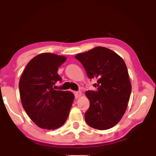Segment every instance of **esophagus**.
I'll return each instance as SVG.
<instances>
[{"mask_svg": "<svg viewBox=\"0 0 156 156\" xmlns=\"http://www.w3.org/2000/svg\"><path fill=\"white\" fill-rule=\"evenodd\" d=\"M74 94H75V96H76V98H79V97L81 96L82 92H80V91H78V92H75Z\"/></svg>", "mask_w": 156, "mask_h": 156, "instance_id": "1", "label": "esophagus"}]
</instances>
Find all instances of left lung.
<instances>
[{
	"label": "left lung",
	"instance_id": "left-lung-1",
	"mask_svg": "<svg viewBox=\"0 0 156 156\" xmlns=\"http://www.w3.org/2000/svg\"><path fill=\"white\" fill-rule=\"evenodd\" d=\"M90 79L97 80L96 91H87L90 105L85 113L87 125L107 130L117 125L124 115L131 93L128 69L122 58L112 50L96 47L76 55Z\"/></svg>",
	"mask_w": 156,
	"mask_h": 156
}]
</instances>
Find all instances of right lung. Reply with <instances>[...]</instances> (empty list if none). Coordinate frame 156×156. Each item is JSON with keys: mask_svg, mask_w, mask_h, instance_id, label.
Segmentation results:
<instances>
[{"mask_svg": "<svg viewBox=\"0 0 156 156\" xmlns=\"http://www.w3.org/2000/svg\"><path fill=\"white\" fill-rule=\"evenodd\" d=\"M67 58L53 53H41L28 62L19 82L21 102L28 117L36 125L54 130L64 125L74 100L69 91L55 90L62 80L58 68Z\"/></svg>", "mask_w": 156, "mask_h": 156, "instance_id": "1", "label": "right lung"}]
</instances>
